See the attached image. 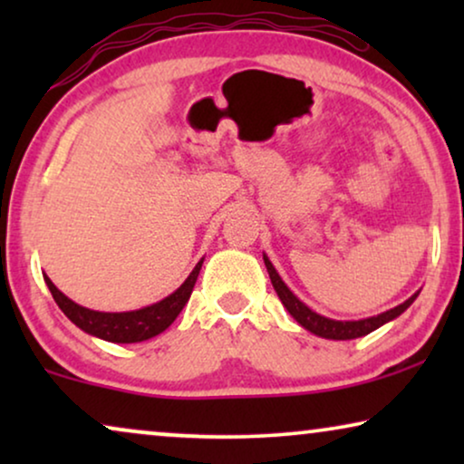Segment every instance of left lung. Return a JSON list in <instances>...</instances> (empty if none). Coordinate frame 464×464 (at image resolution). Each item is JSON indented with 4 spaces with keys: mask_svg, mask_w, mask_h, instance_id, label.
<instances>
[{
    "mask_svg": "<svg viewBox=\"0 0 464 464\" xmlns=\"http://www.w3.org/2000/svg\"><path fill=\"white\" fill-rule=\"evenodd\" d=\"M264 264L270 275L272 287H275L278 300L283 302V306L287 308V313L294 316L304 329H308L310 334L319 335V338H325V340H354V338H361V335L372 334L373 329L382 327L384 323H389L392 319H397L399 314H403L405 310L414 304L418 294H420V289H418L416 294L408 297L403 304H399V306L386 310V313H380L376 316H367V319H359V321H335V319H329V316L314 313L313 308H308L306 304H304L300 297H297L294 291L285 285L281 275H278L266 253H264Z\"/></svg>",
    "mask_w": 464,
    "mask_h": 464,
    "instance_id": "8db88e82",
    "label": "left lung"
}]
</instances>
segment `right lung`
I'll list each match as a JSON object with an SVG mask.
<instances>
[{
  "label": "right lung",
  "instance_id": "right-lung-1",
  "mask_svg": "<svg viewBox=\"0 0 464 464\" xmlns=\"http://www.w3.org/2000/svg\"><path fill=\"white\" fill-rule=\"evenodd\" d=\"M202 262H205V257L194 266V270L181 283V287H177L164 300L139 310H129V313H99V310L84 308L73 300H69L63 291L56 289V285L46 275H44V281H46L54 302L59 304V308L75 327L94 335V338L113 342V344H132V342H143L162 334L177 319V314L181 313L189 300V295H192Z\"/></svg>",
  "mask_w": 464,
  "mask_h": 464
}]
</instances>
